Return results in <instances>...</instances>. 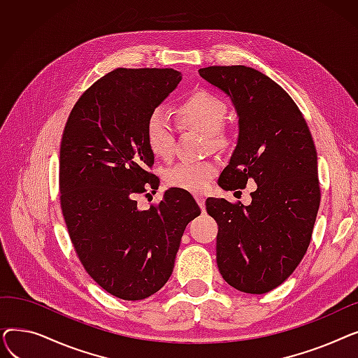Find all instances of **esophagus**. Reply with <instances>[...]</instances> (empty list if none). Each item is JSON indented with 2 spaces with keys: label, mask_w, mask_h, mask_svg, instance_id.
<instances>
[{
  "label": "esophagus",
  "mask_w": 358,
  "mask_h": 358,
  "mask_svg": "<svg viewBox=\"0 0 358 358\" xmlns=\"http://www.w3.org/2000/svg\"><path fill=\"white\" fill-rule=\"evenodd\" d=\"M196 201L200 206V209L204 210V208H206V199L203 196H196Z\"/></svg>",
  "instance_id": "esophagus-1"
}]
</instances>
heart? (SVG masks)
I'll list each match as a JSON object with an SVG mask.
<instances>
[{"mask_svg":"<svg viewBox=\"0 0 358 358\" xmlns=\"http://www.w3.org/2000/svg\"><path fill=\"white\" fill-rule=\"evenodd\" d=\"M176 115L182 126L203 131L212 143L219 145L227 141V136L220 131L227 117V106L216 94L206 90L193 91L177 106ZM145 139L154 155L166 158L173 154L174 131L162 111L155 110L148 116ZM216 173L217 164L213 161L180 162L168 169L165 181L174 189L201 193L208 189Z\"/></svg>","mask_w":358,"mask_h":358,"instance_id":"heart-1","label":"heart"}]
</instances>
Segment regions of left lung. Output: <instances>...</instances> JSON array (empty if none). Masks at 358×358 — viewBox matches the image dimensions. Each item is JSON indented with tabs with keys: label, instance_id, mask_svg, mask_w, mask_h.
Masks as SVG:
<instances>
[{
	"label": "left lung",
	"instance_id": "1",
	"mask_svg": "<svg viewBox=\"0 0 358 358\" xmlns=\"http://www.w3.org/2000/svg\"><path fill=\"white\" fill-rule=\"evenodd\" d=\"M200 77L231 99L238 142L219 177L223 190L257 184L248 206L206 200L216 220V261L228 285L262 294L283 283L308 251L321 190L315 143L296 103L262 72L243 66H208Z\"/></svg>",
	"mask_w": 358,
	"mask_h": 358
}]
</instances>
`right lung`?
Returning <instances> with one entry per match:
<instances>
[{
    "mask_svg": "<svg viewBox=\"0 0 358 358\" xmlns=\"http://www.w3.org/2000/svg\"><path fill=\"white\" fill-rule=\"evenodd\" d=\"M181 72L117 68L73 106L59 157L61 208L85 271L107 293L142 300L173 274L181 236L200 208L189 192L169 189L157 208L135 196L159 185L145 123L173 92Z\"/></svg>",
    "mask_w": 358,
    "mask_h": 358,
    "instance_id": "1",
    "label": "right lung"
}]
</instances>
